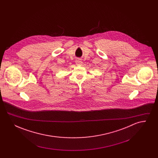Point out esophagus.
<instances>
[{"mask_svg": "<svg viewBox=\"0 0 158 158\" xmlns=\"http://www.w3.org/2000/svg\"><path fill=\"white\" fill-rule=\"evenodd\" d=\"M75 63L77 65H80V64H82V60L81 59H76L75 60Z\"/></svg>", "mask_w": 158, "mask_h": 158, "instance_id": "obj_1", "label": "esophagus"}]
</instances>
